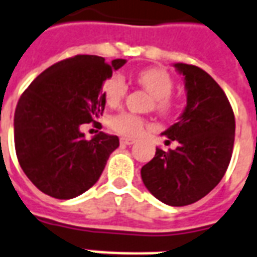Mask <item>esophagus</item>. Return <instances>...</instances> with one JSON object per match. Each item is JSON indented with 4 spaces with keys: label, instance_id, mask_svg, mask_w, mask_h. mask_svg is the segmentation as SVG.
<instances>
[{
    "label": "esophagus",
    "instance_id": "obj_1",
    "mask_svg": "<svg viewBox=\"0 0 257 257\" xmlns=\"http://www.w3.org/2000/svg\"><path fill=\"white\" fill-rule=\"evenodd\" d=\"M119 142H121V144H125V146H131V144H134L136 140L131 138H121L119 139Z\"/></svg>",
    "mask_w": 257,
    "mask_h": 257
}]
</instances>
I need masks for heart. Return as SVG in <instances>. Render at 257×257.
I'll return each instance as SVG.
<instances>
[{
	"instance_id": "b5f03b06",
	"label": "heart",
	"mask_w": 257,
	"mask_h": 257,
	"mask_svg": "<svg viewBox=\"0 0 257 257\" xmlns=\"http://www.w3.org/2000/svg\"><path fill=\"white\" fill-rule=\"evenodd\" d=\"M136 81L139 85H142L148 94L154 96V107L159 113H169L172 109L173 102L170 99V94L173 92L172 76L167 73L166 70L158 69V68H150L139 72L136 75ZM103 94L106 98V102L110 106L118 104L122 98L126 94V83L122 79V76L114 75L109 77L103 83ZM146 121L142 117H138L135 114L122 113L114 114L110 117L109 126L115 134L128 136V138H135L142 134L146 128Z\"/></svg>"
}]
</instances>
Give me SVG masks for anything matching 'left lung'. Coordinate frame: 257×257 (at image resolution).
<instances>
[{
	"instance_id": "left-lung-1",
	"label": "left lung",
	"mask_w": 257,
	"mask_h": 257,
	"mask_svg": "<svg viewBox=\"0 0 257 257\" xmlns=\"http://www.w3.org/2000/svg\"><path fill=\"white\" fill-rule=\"evenodd\" d=\"M184 76L187 106L176 123L163 132L176 150L157 148L142 167L148 191L165 204L182 207L200 200L219 184L234 144V113L219 84L195 65L174 64Z\"/></svg>"
}]
</instances>
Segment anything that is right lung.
<instances>
[{"mask_svg":"<svg viewBox=\"0 0 257 257\" xmlns=\"http://www.w3.org/2000/svg\"><path fill=\"white\" fill-rule=\"evenodd\" d=\"M126 60L75 56L42 72L23 92L15 111V147L23 172L49 196L68 200L99 180L117 136L99 132L85 140L80 125L98 123L104 80Z\"/></svg>","mask_w":257,"mask_h":257,"instance_id":"add662e5","label":"right lung"}]
</instances>
